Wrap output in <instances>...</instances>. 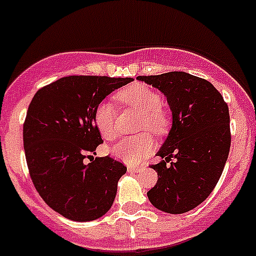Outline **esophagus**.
<instances>
[{
  "mask_svg": "<svg viewBox=\"0 0 256 256\" xmlns=\"http://www.w3.org/2000/svg\"><path fill=\"white\" fill-rule=\"evenodd\" d=\"M142 170V166H128V172H138V171Z\"/></svg>",
  "mask_w": 256,
  "mask_h": 256,
  "instance_id": "1",
  "label": "esophagus"
}]
</instances>
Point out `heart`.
I'll return each mask as SVG.
<instances>
[{
    "label": "heart",
    "instance_id": "heart-1",
    "mask_svg": "<svg viewBox=\"0 0 256 256\" xmlns=\"http://www.w3.org/2000/svg\"><path fill=\"white\" fill-rule=\"evenodd\" d=\"M118 98L128 108L141 113L138 130H147L156 136H162L168 131L170 119L162 109V97L153 90L143 85H132L122 90ZM116 113L109 102H102L94 112V122L98 132L106 141H114L118 137L115 125ZM153 140L148 134L126 137L112 148V153L116 158L125 160L130 164L140 162L150 156L153 150Z\"/></svg>",
    "mask_w": 256,
    "mask_h": 256
}]
</instances>
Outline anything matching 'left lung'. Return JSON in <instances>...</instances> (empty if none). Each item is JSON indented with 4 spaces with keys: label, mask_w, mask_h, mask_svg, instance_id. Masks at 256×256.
I'll list each match as a JSON object with an SVG mask.
<instances>
[{
    "label": "left lung",
    "mask_w": 256,
    "mask_h": 256,
    "mask_svg": "<svg viewBox=\"0 0 256 256\" xmlns=\"http://www.w3.org/2000/svg\"><path fill=\"white\" fill-rule=\"evenodd\" d=\"M166 96L172 128L147 192L156 209L184 214L203 203L221 178L231 147L228 106L209 81L184 72L137 76ZM174 162H172V159Z\"/></svg>",
    "instance_id": "obj_1"
}]
</instances>
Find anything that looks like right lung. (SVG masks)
<instances>
[{
    "instance_id": "1",
    "label": "right lung",
    "mask_w": 256,
    "mask_h": 256,
    "mask_svg": "<svg viewBox=\"0 0 256 256\" xmlns=\"http://www.w3.org/2000/svg\"><path fill=\"white\" fill-rule=\"evenodd\" d=\"M131 78L72 75L41 87L23 125L28 169L41 198L54 212L74 221H92L113 206L124 162L90 160L103 143L94 122L96 106Z\"/></svg>"
}]
</instances>
